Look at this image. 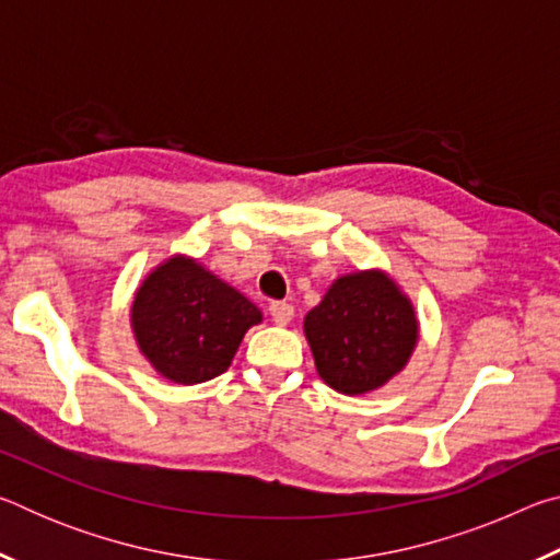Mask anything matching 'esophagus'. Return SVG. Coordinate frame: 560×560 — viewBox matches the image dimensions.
I'll use <instances>...</instances> for the list:
<instances>
[{
    "label": "esophagus",
    "mask_w": 560,
    "mask_h": 560,
    "mask_svg": "<svg viewBox=\"0 0 560 560\" xmlns=\"http://www.w3.org/2000/svg\"><path fill=\"white\" fill-rule=\"evenodd\" d=\"M269 314L273 318V324L287 326V324H291V318H293V306L287 301H273L269 306Z\"/></svg>",
    "instance_id": "esophagus-1"
}]
</instances>
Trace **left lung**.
Wrapping results in <instances>:
<instances>
[{
    "instance_id": "obj_1",
    "label": "left lung",
    "mask_w": 560,
    "mask_h": 560,
    "mask_svg": "<svg viewBox=\"0 0 560 560\" xmlns=\"http://www.w3.org/2000/svg\"><path fill=\"white\" fill-rule=\"evenodd\" d=\"M316 371L334 390L363 395L385 385L417 340L412 303L377 271L340 277L303 320Z\"/></svg>"
}]
</instances>
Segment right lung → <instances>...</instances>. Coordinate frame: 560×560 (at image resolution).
<instances>
[{
    "label": "right lung",
    "mask_w": 560,
    "mask_h": 560,
    "mask_svg": "<svg viewBox=\"0 0 560 560\" xmlns=\"http://www.w3.org/2000/svg\"><path fill=\"white\" fill-rule=\"evenodd\" d=\"M261 311L192 259H170L138 289L132 330L167 381L195 385L230 368Z\"/></svg>",
    "instance_id": "right-lung-1"
}]
</instances>
